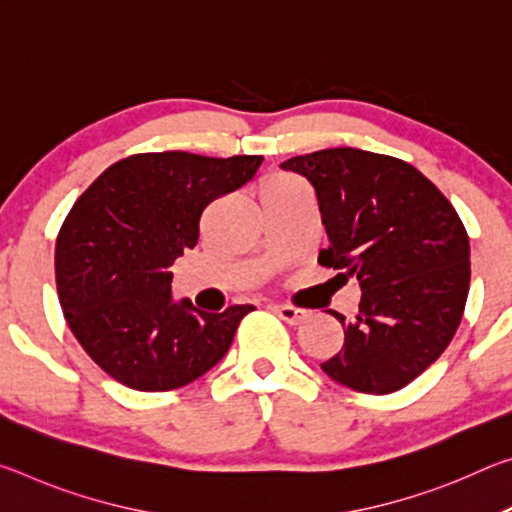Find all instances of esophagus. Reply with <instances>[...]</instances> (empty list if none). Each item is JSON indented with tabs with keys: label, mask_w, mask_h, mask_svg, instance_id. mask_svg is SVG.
<instances>
[{
	"label": "esophagus",
	"mask_w": 512,
	"mask_h": 512,
	"mask_svg": "<svg viewBox=\"0 0 512 512\" xmlns=\"http://www.w3.org/2000/svg\"><path fill=\"white\" fill-rule=\"evenodd\" d=\"M273 309H275V314L289 325H300V323H305V320H307L305 309H298V307H291V305H275Z\"/></svg>",
	"instance_id": "esophagus-1"
}]
</instances>
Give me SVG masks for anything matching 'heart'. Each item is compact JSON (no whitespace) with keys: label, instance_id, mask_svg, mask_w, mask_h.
Segmentation results:
<instances>
[{"label":"heart","instance_id":"heart-1","mask_svg":"<svg viewBox=\"0 0 512 512\" xmlns=\"http://www.w3.org/2000/svg\"><path fill=\"white\" fill-rule=\"evenodd\" d=\"M298 185H302V180L293 176V173H271V176H266L262 183H259V198L282 194Z\"/></svg>","mask_w":512,"mask_h":512}]
</instances>
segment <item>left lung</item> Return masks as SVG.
<instances>
[{"mask_svg":"<svg viewBox=\"0 0 512 512\" xmlns=\"http://www.w3.org/2000/svg\"><path fill=\"white\" fill-rule=\"evenodd\" d=\"M316 189L329 246L318 264L357 277L361 302L341 320L339 354L320 363L359 393L400 391L422 375L461 325L470 291V239L454 205L409 162L361 149H325L282 162Z\"/></svg>","mask_w":512,"mask_h":512,"instance_id":"obj_1","label":"left lung"}]
</instances>
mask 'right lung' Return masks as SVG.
I'll use <instances>...</instances> for the list:
<instances>
[{
  "label": "right lung",
  "mask_w": 512,
  "mask_h": 512,
  "mask_svg": "<svg viewBox=\"0 0 512 512\" xmlns=\"http://www.w3.org/2000/svg\"><path fill=\"white\" fill-rule=\"evenodd\" d=\"M262 155L137 153L112 164L69 210L56 239V284L90 359L135 391L187 386L219 363L253 305L221 314L171 298L173 262L198 244L214 198L255 176Z\"/></svg>",
  "instance_id": "1"
}]
</instances>
